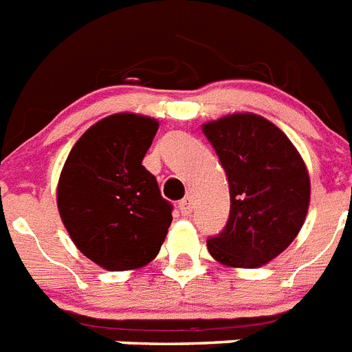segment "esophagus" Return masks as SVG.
Instances as JSON below:
<instances>
[{"instance_id": "34e87169", "label": "esophagus", "mask_w": 352, "mask_h": 352, "mask_svg": "<svg viewBox=\"0 0 352 352\" xmlns=\"http://www.w3.org/2000/svg\"><path fill=\"white\" fill-rule=\"evenodd\" d=\"M179 211L184 214V217H188V214H191V211H193V200L190 199V197H186V199H182L181 202H179Z\"/></svg>"}]
</instances>
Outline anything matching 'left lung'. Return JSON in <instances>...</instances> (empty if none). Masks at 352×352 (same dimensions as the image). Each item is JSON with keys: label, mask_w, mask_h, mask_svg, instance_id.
Masks as SVG:
<instances>
[{"label": "left lung", "mask_w": 352, "mask_h": 352, "mask_svg": "<svg viewBox=\"0 0 352 352\" xmlns=\"http://www.w3.org/2000/svg\"><path fill=\"white\" fill-rule=\"evenodd\" d=\"M226 170L231 211L208 250L221 265H267L295 240L309 206V175L281 129L252 112L202 125Z\"/></svg>", "instance_id": "left-lung-1"}]
</instances>
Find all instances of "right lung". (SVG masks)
I'll return each instance as SVG.
<instances>
[{
  "label": "right lung",
  "instance_id": "add662e5",
  "mask_svg": "<svg viewBox=\"0 0 352 352\" xmlns=\"http://www.w3.org/2000/svg\"><path fill=\"white\" fill-rule=\"evenodd\" d=\"M159 121L132 112L103 118L71 148L57 206L76 249L105 270L148 265L171 223V204L143 166Z\"/></svg>",
  "mask_w": 352,
  "mask_h": 352
}]
</instances>
